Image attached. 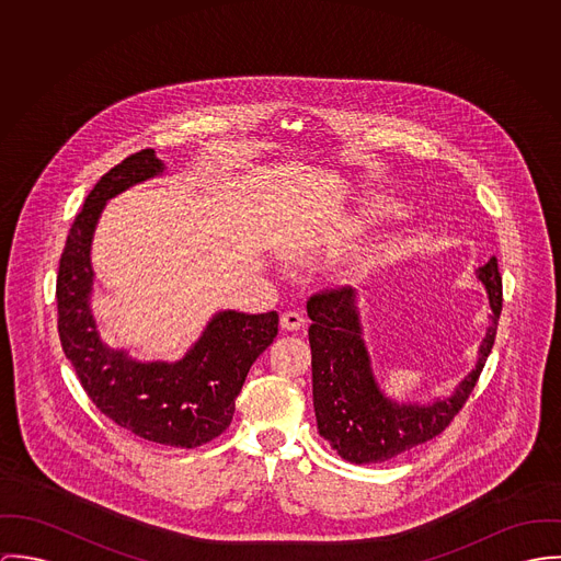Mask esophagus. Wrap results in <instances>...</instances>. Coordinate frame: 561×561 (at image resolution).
Listing matches in <instances>:
<instances>
[{
  "mask_svg": "<svg viewBox=\"0 0 561 561\" xmlns=\"http://www.w3.org/2000/svg\"><path fill=\"white\" fill-rule=\"evenodd\" d=\"M279 324L286 331H299L306 324V318L299 311H284L279 318Z\"/></svg>",
  "mask_w": 561,
  "mask_h": 561,
  "instance_id": "obj_1",
  "label": "esophagus"
}]
</instances>
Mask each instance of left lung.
Returning a JSON list of instances; mask_svg holds the SVG:
<instances>
[{
  "label": "left lung",
  "mask_w": 561,
  "mask_h": 561,
  "mask_svg": "<svg viewBox=\"0 0 561 561\" xmlns=\"http://www.w3.org/2000/svg\"><path fill=\"white\" fill-rule=\"evenodd\" d=\"M491 304V324L480 344L478 364L449 398L431 404L391 402L378 387L364 342L353 288H331L308 301L311 391L318 433L348 462H385L440 435L473 391L493 351L503 306L497 257L478 271Z\"/></svg>",
  "instance_id": "left-lung-1"
}]
</instances>
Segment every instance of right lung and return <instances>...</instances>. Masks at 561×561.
Listing matches in <instances>:
<instances>
[{
  "instance_id": "1",
  "label": "right lung",
  "mask_w": 561,
  "mask_h": 561,
  "mask_svg": "<svg viewBox=\"0 0 561 561\" xmlns=\"http://www.w3.org/2000/svg\"><path fill=\"white\" fill-rule=\"evenodd\" d=\"M163 172L152 148L126 157L88 193L64 245L56 299L64 355L96 409L133 435L170 447H197L221 435L234 415L251 364L277 335V311H219L176 364L133 362L107 348L90 313V245L110 197Z\"/></svg>"
}]
</instances>
